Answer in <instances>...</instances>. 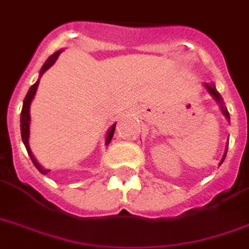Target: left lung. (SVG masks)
Listing matches in <instances>:
<instances>
[{"instance_id":"obj_1","label":"left lung","mask_w":249,"mask_h":249,"mask_svg":"<svg viewBox=\"0 0 249 249\" xmlns=\"http://www.w3.org/2000/svg\"><path fill=\"white\" fill-rule=\"evenodd\" d=\"M204 86H205V88H207V90H208V93L211 94V95H212V97L214 98V99H216L217 103H220V105H221L220 106L221 111H222V113H224V115H225V117H226V119H228V120H229V123H230V115H229L228 109H226L224 107V102H222V97H221V94L218 93V91H217L214 84H204ZM226 152H228V150L225 151V155H224V158H222V160H221L220 164L224 163L225 156H226Z\"/></svg>"}]
</instances>
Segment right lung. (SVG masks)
<instances>
[{"label":"right lung","instance_id":"1","mask_svg":"<svg viewBox=\"0 0 249 249\" xmlns=\"http://www.w3.org/2000/svg\"><path fill=\"white\" fill-rule=\"evenodd\" d=\"M63 52V50H59V52L54 53L53 55H50L48 58V60L45 62L42 68H41L40 71V76H38V80H37L36 83L33 84L31 88H29L28 93L25 95L24 98V102H23V108H21V113H20V133H21V140H23V143H24L25 148H27V152H28L29 158L32 160V163L35 164L37 169L40 170L41 174H48L50 172V169H45L44 166H41L40 164L37 163V160L35 159V156H33L32 151H31V148H29V143H28V140H29V123H31V115H29V108H31V103H32V99L35 98V94L37 91V88H38V84H40V79L41 76L44 75L45 72L48 71L49 68L52 67L53 64L55 63L56 59H58V56H59L60 53ZM115 126H116V123L109 128L108 133H107V136H106V144H108L111 142L113 137V133H115Z\"/></svg>","mask_w":249,"mask_h":249}]
</instances>
